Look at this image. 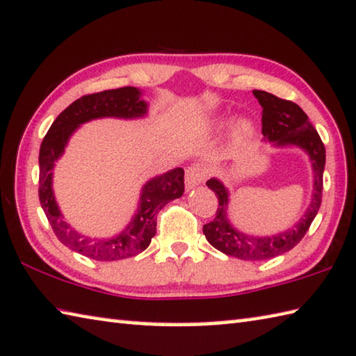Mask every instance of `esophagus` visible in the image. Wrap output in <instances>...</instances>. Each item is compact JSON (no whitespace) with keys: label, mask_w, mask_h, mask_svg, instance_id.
<instances>
[{"label":"esophagus","mask_w":356,"mask_h":356,"mask_svg":"<svg viewBox=\"0 0 356 356\" xmlns=\"http://www.w3.org/2000/svg\"><path fill=\"white\" fill-rule=\"evenodd\" d=\"M204 169H202L200 165H191L187 168V171H185V188L191 190L195 187H198V185L204 180Z\"/></svg>","instance_id":"obj_1"}]
</instances>
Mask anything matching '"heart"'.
<instances>
[{"label":"heart","instance_id":"obj_1","mask_svg":"<svg viewBox=\"0 0 356 356\" xmlns=\"http://www.w3.org/2000/svg\"><path fill=\"white\" fill-rule=\"evenodd\" d=\"M222 123L223 122H218V125H222ZM252 136H253V125L250 120H247V118H241V120L236 122V125L233 128L234 144L238 145L245 144Z\"/></svg>","mask_w":356,"mask_h":356}]
</instances>
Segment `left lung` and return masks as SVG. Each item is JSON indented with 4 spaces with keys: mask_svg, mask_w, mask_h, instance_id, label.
I'll list each match as a JSON object with an SVG mask.
<instances>
[{
    "mask_svg": "<svg viewBox=\"0 0 356 356\" xmlns=\"http://www.w3.org/2000/svg\"><path fill=\"white\" fill-rule=\"evenodd\" d=\"M253 95L263 107L261 133L275 147H300L309 155L314 171L312 201L304 212L300 222L284 233L273 236H250L238 231L228 218L229 191L218 179H209L206 185L218 198V207L212 222L202 227L206 239L212 247L223 252L225 255L241 259H269L291 250L314 222L321 204L323 191V169H325V145L321 143L317 129L309 122L307 115L300 106L291 101L280 99L263 90H253Z\"/></svg>",
    "mask_w": 356,
    "mask_h": 356,
    "instance_id": "1",
    "label": "left lung"
}]
</instances>
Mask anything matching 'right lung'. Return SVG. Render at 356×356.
<instances>
[{"label": "right lung", "instance_id": "obj_1", "mask_svg": "<svg viewBox=\"0 0 356 356\" xmlns=\"http://www.w3.org/2000/svg\"><path fill=\"white\" fill-rule=\"evenodd\" d=\"M136 87L104 90L86 95L70 104L55 118L39 149V201L50 227L61 244L83 257L98 261H115L138 255L150 245L156 233V216L169 201L184 195V169L171 171L150 179L140 190L139 207L120 233L112 238L93 239L83 236L66 223L55 201L52 179L55 161L63 155L67 140L82 123L103 117L139 118L147 114V103L140 98Z\"/></svg>", "mask_w": 356, "mask_h": 356}]
</instances>
